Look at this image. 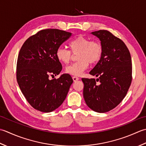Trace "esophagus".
Returning a JSON list of instances; mask_svg holds the SVG:
<instances>
[{
	"instance_id": "1",
	"label": "esophagus",
	"mask_w": 146,
	"mask_h": 146,
	"mask_svg": "<svg viewBox=\"0 0 146 146\" xmlns=\"http://www.w3.org/2000/svg\"><path fill=\"white\" fill-rule=\"evenodd\" d=\"M72 79H73V81H74V82H76V81H78V80L79 79V78L78 77H76V76H74V77H72Z\"/></svg>"
}]
</instances>
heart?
Instances as JSON below:
<instances>
[{
	"label": "heart",
	"mask_w": 146,
	"mask_h": 146,
	"mask_svg": "<svg viewBox=\"0 0 146 146\" xmlns=\"http://www.w3.org/2000/svg\"><path fill=\"white\" fill-rule=\"evenodd\" d=\"M70 49L59 47L56 56L62 63L68 64L72 58V53H77L78 61L65 68V72L72 76H79L88 69L90 63L94 64L100 60L102 55V46L98 41H91L90 38L79 36L69 43Z\"/></svg>",
	"instance_id": "1"
}]
</instances>
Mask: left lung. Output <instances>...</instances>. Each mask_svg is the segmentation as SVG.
Here are the masks:
<instances>
[{"mask_svg": "<svg viewBox=\"0 0 146 146\" xmlns=\"http://www.w3.org/2000/svg\"><path fill=\"white\" fill-rule=\"evenodd\" d=\"M91 34L100 40L103 52L90 72L98 79H82L83 96L89 108L105 113L115 108L126 96L132 82V59L123 41L110 31L99 30ZM98 81L100 85L96 84Z\"/></svg>", "mask_w": 146, "mask_h": 146, "instance_id": "obj_1", "label": "left lung"}]
</instances>
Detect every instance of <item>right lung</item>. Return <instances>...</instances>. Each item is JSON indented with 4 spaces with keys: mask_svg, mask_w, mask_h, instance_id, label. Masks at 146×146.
<instances>
[{
    "mask_svg": "<svg viewBox=\"0 0 146 146\" xmlns=\"http://www.w3.org/2000/svg\"><path fill=\"white\" fill-rule=\"evenodd\" d=\"M71 35V33L57 29H43L28 38L20 50L17 81L28 102L38 111L48 113L58 108L72 84L68 74L57 79H49L50 76L61 72L62 66L56 52Z\"/></svg>",
    "mask_w": 146,
    "mask_h": 146,
    "instance_id": "obj_1",
    "label": "right lung"
}]
</instances>
